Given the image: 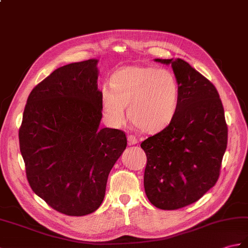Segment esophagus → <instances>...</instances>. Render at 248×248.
<instances>
[{"label": "esophagus", "instance_id": "obj_1", "mask_svg": "<svg viewBox=\"0 0 248 248\" xmlns=\"http://www.w3.org/2000/svg\"><path fill=\"white\" fill-rule=\"evenodd\" d=\"M128 141H129V145H136V143L138 142L137 138L134 135H132V134L128 136Z\"/></svg>", "mask_w": 248, "mask_h": 248}]
</instances>
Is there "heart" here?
<instances>
[{"mask_svg": "<svg viewBox=\"0 0 248 248\" xmlns=\"http://www.w3.org/2000/svg\"><path fill=\"white\" fill-rule=\"evenodd\" d=\"M110 86H102V112L113 126L122 125L128 117L138 130L154 133L163 130L174 118L180 103V86L166 68L126 66L115 72Z\"/></svg>", "mask_w": 248, "mask_h": 248, "instance_id": "b5f03b06", "label": "heart"}]
</instances>
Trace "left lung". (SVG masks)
<instances>
[{"label": "left lung", "mask_w": 248, "mask_h": 248, "mask_svg": "<svg viewBox=\"0 0 248 248\" xmlns=\"http://www.w3.org/2000/svg\"><path fill=\"white\" fill-rule=\"evenodd\" d=\"M171 64L180 86L172 122L148 137L143 186L159 209L175 210L197 202L220 176L227 147V124L216 86L180 58L155 59Z\"/></svg>", "instance_id": "8db88e82"}]
</instances>
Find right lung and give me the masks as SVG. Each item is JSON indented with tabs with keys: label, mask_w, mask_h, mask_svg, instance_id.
Segmentation results:
<instances>
[{
	"label": "right lung",
	"mask_w": 248,
	"mask_h": 248,
	"mask_svg": "<svg viewBox=\"0 0 248 248\" xmlns=\"http://www.w3.org/2000/svg\"><path fill=\"white\" fill-rule=\"evenodd\" d=\"M97 60L57 68L30 96L19 129L32 191L66 216L92 214L102 203L108 173L126 147L122 130L99 129Z\"/></svg>",
	"instance_id": "add662e5"
}]
</instances>
